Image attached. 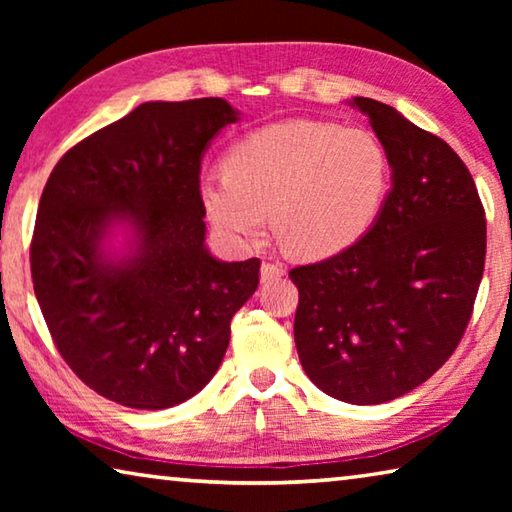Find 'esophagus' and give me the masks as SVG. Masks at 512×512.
I'll return each instance as SVG.
<instances>
[{"label": "esophagus", "mask_w": 512, "mask_h": 512, "mask_svg": "<svg viewBox=\"0 0 512 512\" xmlns=\"http://www.w3.org/2000/svg\"><path fill=\"white\" fill-rule=\"evenodd\" d=\"M287 275V268L282 264H271V262H264L262 264V271H259V280L262 282H273V280H280V277Z\"/></svg>", "instance_id": "34e87169"}]
</instances>
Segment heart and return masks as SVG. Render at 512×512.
Segmentation results:
<instances>
[{
  "label": "heart",
  "mask_w": 512,
  "mask_h": 512,
  "mask_svg": "<svg viewBox=\"0 0 512 512\" xmlns=\"http://www.w3.org/2000/svg\"><path fill=\"white\" fill-rule=\"evenodd\" d=\"M391 189V155L366 128L289 119L232 146L225 169L205 173L207 219L235 244L273 230L289 253L323 259L366 235Z\"/></svg>",
  "instance_id": "obj_1"
}]
</instances>
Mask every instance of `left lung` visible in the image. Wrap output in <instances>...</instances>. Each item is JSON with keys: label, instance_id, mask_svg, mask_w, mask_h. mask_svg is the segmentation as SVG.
<instances>
[{"label": "left lung", "instance_id": "1", "mask_svg": "<svg viewBox=\"0 0 512 512\" xmlns=\"http://www.w3.org/2000/svg\"><path fill=\"white\" fill-rule=\"evenodd\" d=\"M348 103L391 155V192L357 244L289 271L293 336L320 391L381 404L424 384L461 341L483 277L485 212L447 142L381 101Z\"/></svg>", "mask_w": 512, "mask_h": 512}]
</instances>
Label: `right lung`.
I'll list each match as a JSON object with an SVG mask.
<instances>
[{"label":"right lung","instance_id":"right-lung-1","mask_svg":"<svg viewBox=\"0 0 512 512\" xmlns=\"http://www.w3.org/2000/svg\"><path fill=\"white\" fill-rule=\"evenodd\" d=\"M239 110L223 99L149 101L69 149L31 241L42 316L67 366L131 409H169L210 381L259 259L205 246L201 160Z\"/></svg>","mask_w":512,"mask_h":512}]
</instances>
